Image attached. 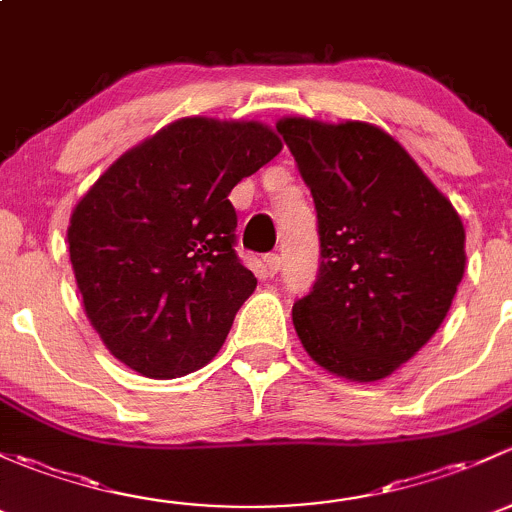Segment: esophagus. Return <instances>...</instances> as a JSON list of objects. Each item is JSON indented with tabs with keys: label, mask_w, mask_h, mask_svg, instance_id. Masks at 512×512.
I'll return each mask as SVG.
<instances>
[{
	"label": "esophagus",
	"mask_w": 512,
	"mask_h": 512,
	"mask_svg": "<svg viewBox=\"0 0 512 512\" xmlns=\"http://www.w3.org/2000/svg\"><path fill=\"white\" fill-rule=\"evenodd\" d=\"M263 263H266V271L271 273V276H276V273L281 271V266H283V258L278 254H268L266 258H263Z\"/></svg>",
	"instance_id": "34e87169"
}]
</instances>
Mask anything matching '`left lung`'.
Masks as SVG:
<instances>
[{
    "label": "left lung",
    "mask_w": 512,
    "mask_h": 512,
    "mask_svg": "<svg viewBox=\"0 0 512 512\" xmlns=\"http://www.w3.org/2000/svg\"><path fill=\"white\" fill-rule=\"evenodd\" d=\"M313 194L320 266L293 325L320 367L374 382L444 323L466 266L449 199L392 135L367 123L276 125Z\"/></svg>",
    "instance_id": "8db88e82"
}]
</instances>
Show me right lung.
<instances>
[{
	"instance_id": "obj_1",
	"label": "right lung",
	"mask_w": 512,
	"mask_h": 512,
	"mask_svg": "<svg viewBox=\"0 0 512 512\" xmlns=\"http://www.w3.org/2000/svg\"><path fill=\"white\" fill-rule=\"evenodd\" d=\"M281 147L261 123L177 120L125 152L73 209L83 308L130 370L182 377L224 345L256 288L236 256L229 194Z\"/></svg>"
}]
</instances>
